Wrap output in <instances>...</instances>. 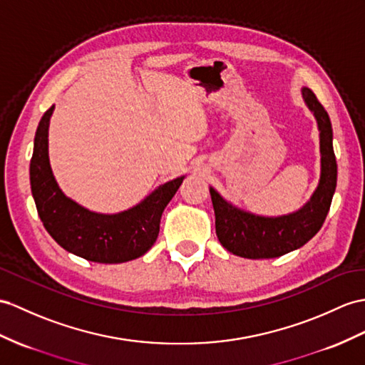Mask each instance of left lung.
<instances>
[{"mask_svg":"<svg viewBox=\"0 0 365 365\" xmlns=\"http://www.w3.org/2000/svg\"><path fill=\"white\" fill-rule=\"evenodd\" d=\"M302 96L321 131V180L305 206L288 215L262 217L232 206L215 189H209L220 243L245 259H274L299 250L319 232L330 210L337 181L331 122L313 91L302 88Z\"/></svg>","mask_w":365,"mask_h":365,"instance_id":"8db88e82","label":"left lung"}]
</instances>
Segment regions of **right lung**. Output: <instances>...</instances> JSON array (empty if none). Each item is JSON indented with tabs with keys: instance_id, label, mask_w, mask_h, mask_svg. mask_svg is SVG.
I'll return each mask as SVG.
<instances>
[{
	"instance_id": "add662e5",
	"label": "right lung",
	"mask_w": 365,
	"mask_h": 365,
	"mask_svg": "<svg viewBox=\"0 0 365 365\" xmlns=\"http://www.w3.org/2000/svg\"><path fill=\"white\" fill-rule=\"evenodd\" d=\"M54 105L43 114L34 139L31 190L44 229L68 252L97 263H123L144 255L156 242L165 206L184 180L159 185L136 206L113 215L85 209L61 192L51 170L48 130Z\"/></svg>"
}]
</instances>
